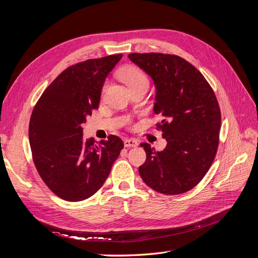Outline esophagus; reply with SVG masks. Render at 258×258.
I'll list each match as a JSON object with an SVG mask.
<instances>
[{
	"label": "esophagus",
	"mask_w": 258,
	"mask_h": 258,
	"mask_svg": "<svg viewBox=\"0 0 258 258\" xmlns=\"http://www.w3.org/2000/svg\"><path fill=\"white\" fill-rule=\"evenodd\" d=\"M123 144L126 147H136V146H138L139 142L136 139H126L123 141Z\"/></svg>",
	"instance_id": "obj_1"
}]
</instances>
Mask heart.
Returning a JSON list of instances; mask_svg holds the SVG:
<instances>
[{
  "instance_id": "heart-1",
  "label": "heart",
  "mask_w": 258,
  "mask_h": 258,
  "mask_svg": "<svg viewBox=\"0 0 258 258\" xmlns=\"http://www.w3.org/2000/svg\"><path fill=\"white\" fill-rule=\"evenodd\" d=\"M120 79L128 86L129 89L139 85L148 86V84H150L147 75L142 71V70H140L136 67H129L122 70L120 72Z\"/></svg>"
}]
</instances>
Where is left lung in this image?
I'll return each mask as SVG.
<instances>
[{
  "mask_svg": "<svg viewBox=\"0 0 258 258\" xmlns=\"http://www.w3.org/2000/svg\"><path fill=\"white\" fill-rule=\"evenodd\" d=\"M129 59L152 77L156 88L154 113L167 146L156 152L141 143L146 160L139 168L144 183L163 195L190 190L215 158L221 110L213 89L198 70L175 54L130 53Z\"/></svg>",
  "mask_w": 258,
  "mask_h": 258,
  "instance_id": "1",
  "label": "left lung"
}]
</instances>
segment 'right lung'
<instances>
[{"label": "right lung", "mask_w": 258, "mask_h": 258, "mask_svg": "<svg viewBox=\"0 0 258 258\" xmlns=\"http://www.w3.org/2000/svg\"><path fill=\"white\" fill-rule=\"evenodd\" d=\"M121 57L111 54L68 68L34 106L29 124L34 165L61 199L82 201L95 195L123 148L113 135L99 144L83 138V123L98 108L105 79Z\"/></svg>", "instance_id": "add662e5"}]
</instances>
